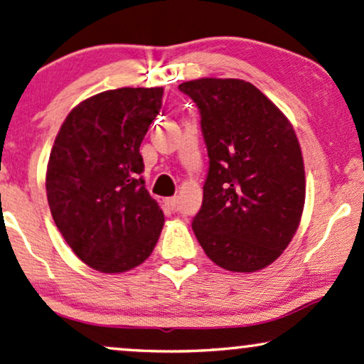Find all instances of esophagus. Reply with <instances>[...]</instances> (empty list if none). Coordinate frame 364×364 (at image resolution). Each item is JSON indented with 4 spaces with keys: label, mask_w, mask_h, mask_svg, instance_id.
<instances>
[{
    "label": "esophagus",
    "mask_w": 364,
    "mask_h": 364,
    "mask_svg": "<svg viewBox=\"0 0 364 364\" xmlns=\"http://www.w3.org/2000/svg\"><path fill=\"white\" fill-rule=\"evenodd\" d=\"M165 204H166L168 209H176V206H178V198H176V196L166 198V199H165Z\"/></svg>",
    "instance_id": "obj_1"
}]
</instances>
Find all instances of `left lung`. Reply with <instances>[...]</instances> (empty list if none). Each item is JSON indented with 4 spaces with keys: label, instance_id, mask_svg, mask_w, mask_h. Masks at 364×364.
<instances>
[{
    "label": "left lung",
    "instance_id": "8db88e82",
    "mask_svg": "<svg viewBox=\"0 0 364 364\" xmlns=\"http://www.w3.org/2000/svg\"><path fill=\"white\" fill-rule=\"evenodd\" d=\"M178 89L198 107L209 156L193 219L198 242L226 270L267 267L294 237L305 204L294 127L250 82L206 77Z\"/></svg>",
    "mask_w": 364,
    "mask_h": 364
}]
</instances>
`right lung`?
Listing matches in <instances>:
<instances>
[{
	"label": "right lung",
	"mask_w": 364,
	"mask_h": 364,
	"mask_svg": "<svg viewBox=\"0 0 364 364\" xmlns=\"http://www.w3.org/2000/svg\"><path fill=\"white\" fill-rule=\"evenodd\" d=\"M161 87H124L70 110L49 156L46 191L74 254L104 274L150 257L165 223L145 188L140 145L160 114Z\"/></svg>",
	"instance_id": "right-lung-1"
}]
</instances>
